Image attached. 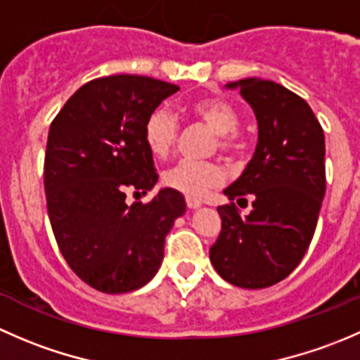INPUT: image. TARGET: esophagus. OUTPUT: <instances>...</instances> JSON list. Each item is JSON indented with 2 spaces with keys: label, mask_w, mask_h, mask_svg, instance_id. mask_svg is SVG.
Here are the masks:
<instances>
[{
  "label": "esophagus",
  "mask_w": 360,
  "mask_h": 360,
  "mask_svg": "<svg viewBox=\"0 0 360 360\" xmlns=\"http://www.w3.org/2000/svg\"><path fill=\"white\" fill-rule=\"evenodd\" d=\"M186 205H188V209H197V207L202 205V202L197 200V198L186 197Z\"/></svg>",
  "instance_id": "obj_1"
}]
</instances>
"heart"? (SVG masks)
I'll return each instance as SVG.
<instances>
[{"mask_svg": "<svg viewBox=\"0 0 360 360\" xmlns=\"http://www.w3.org/2000/svg\"><path fill=\"white\" fill-rule=\"evenodd\" d=\"M188 112L216 132V148L221 155L233 158L240 153L242 139L237 130L240 116L230 101L223 97H203L193 101L188 106ZM177 136H179V125L176 116L169 110L157 108L148 115L143 137L146 148L155 158L169 157L176 146ZM223 177V170L217 163L181 160L163 172V183L186 197L200 198L207 191L219 186Z\"/></svg>", "mask_w": 360, "mask_h": 360, "instance_id": "heart-1", "label": "heart"}]
</instances>
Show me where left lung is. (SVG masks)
I'll use <instances>...</instances> for the list:
<instances>
[{"instance_id":"8db88e82","label":"left lung","mask_w":360,"mask_h":360,"mask_svg":"<svg viewBox=\"0 0 360 360\" xmlns=\"http://www.w3.org/2000/svg\"><path fill=\"white\" fill-rule=\"evenodd\" d=\"M226 86L252 106L257 146L224 190L231 202L217 207L221 231L209 254L226 282L263 289L291 274L315 233L326 193L324 132L307 101L278 83L245 78ZM248 196L253 210L244 218L236 204Z\"/></svg>"}]
</instances>
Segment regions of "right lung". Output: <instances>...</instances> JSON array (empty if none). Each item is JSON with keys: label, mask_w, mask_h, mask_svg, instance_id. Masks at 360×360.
I'll use <instances>...</instances> for the list:
<instances>
[{"label": "right lung", "mask_w": 360, "mask_h": 360, "mask_svg": "<svg viewBox=\"0 0 360 360\" xmlns=\"http://www.w3.org/2000/svg\"><path fill=\"white\" fill-rule=\"evenodd\" d=\"M179 86L139 75H112L79 86L57 112L45 153L50 224L69 268L108 294L136 291L155 277L165 237L186 210L163 188L148 203H127L158 179L143 137L151 111Z\"/></svg>", "instance_id": "right-lung-1"}]
</instances>
